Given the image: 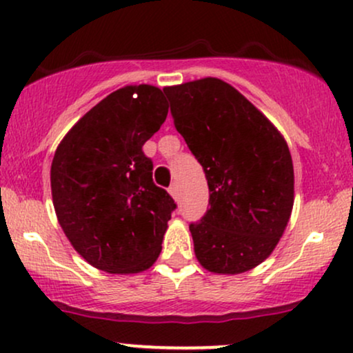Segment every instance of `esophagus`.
Listing matches in <instances>:
<instances>
[{"mask_svg":"<svg viewBox=\"0 0 353 353\" xmlns=\"http://www.w3.org/2000/svg\"><path fill=\"white\" fill-rule=\"evenodd\" d=\"M169 194L174 197V201H179V188H177L176 182L171 184V188H169Z\"/></svg>","mask_w":353,"mask_h":353,"instance_id":"obj_1","label":"esophagus"}]
</instances>
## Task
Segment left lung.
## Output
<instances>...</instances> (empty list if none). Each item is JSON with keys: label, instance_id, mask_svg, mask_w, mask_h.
Listing matches in <instances>:
<instances>
[{"label": "left lung", "instance_id": "obj_1", "mask_svg": "<svg viewBox=\"0 0 353 353\" xmlns=\"http://www.w3.org/2000/svg\"><path fill=\"white\" fill-rule=\"evenodd\" d=\"M176 129L204 168L210 208L190 224L205 270L247 272L274 252L294 208V164L275 125L217 78L165 86Z\"/></svg>", "mask_w": 353, "mask_h": 353}]
</instances>
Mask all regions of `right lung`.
I'll use <instances>...</instances> for the list:
<instances>
[{"instance_id": "1", "label": "right lung", "mask_w": 353, "mask_h": 353, "mask_svg": "<svg viewBox=\"0 0 353 353\" xmlns=\"http://www.w3.org/2000/svg\"><path fill=\"white\" fill-rule=\"evenodd\" d=\"M168 111L159 88L124 86L89 109L56 149V217L76 252L96 269L137 274L159 257L176 204L152 182L143 145Z\"/></svg>"}]
</instances>
